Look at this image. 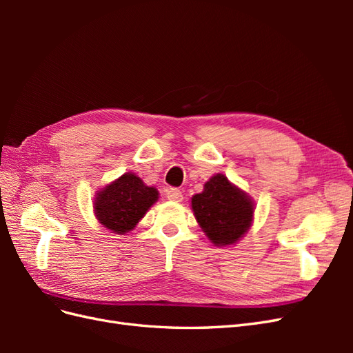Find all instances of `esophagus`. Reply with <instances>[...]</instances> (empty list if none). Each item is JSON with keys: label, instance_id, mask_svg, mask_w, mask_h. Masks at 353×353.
Returning <instances> with one entry per match:
<instances>
[{"label": "esophagus", "instance_id": "obj_1", "mask_svg": "<svg viewBox=\"0 0 353 353\" xmlns=\"http://www.w3.org/2000/svg\"><path fill=\"white\" fill-rule=\"evenodd\" d=\"M166 197H168V200H170V201H181L183 200V193H181L179 190H176V188H168L166 190Z\"/></svg>", "mask_w": 353, "mask_h": 353}]
</instances>
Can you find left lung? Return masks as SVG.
Wrapping results in <instances>:
<instances>
[{"label": "left lung", "mask_w": 353, "mask_h": 353, "mask_svg": "<svg viewBox=\"0 0 353 353\" xmlns=\"http://www.w3.org/2000/svg\"><path fill=\"white\" fill-rule=\"evenodd\" d=\"M191 209L201 231L218 248L237 244L253 223L254 201L223 174H215L191 197Z\"/></svg>", "instance_id": "obj_1"}]
</instances>
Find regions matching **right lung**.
I'll return each instance as SVG.
<instances>
[{
    "mask_svg": "<svg viewBox=\"0 0 353 353\" xmlns=\"http://www.w3.org/2000/svg\"><path fill=\"white\" fill-rule=\"evenodd\" d=\"M157 200L156 187L145 185L144 181L132 172H125L95 193L92 208L99 223L105 230L123 236L137 227Z\"/></svg>",
    "mask_w": 353,
    "mask_h": 353,
    "instance_id": "right-lung-1",
    "label": "right lung"
}]
</instances>
